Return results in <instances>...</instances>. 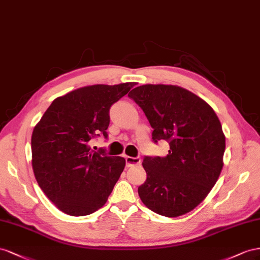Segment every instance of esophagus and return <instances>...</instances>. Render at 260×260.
Segmentation results:
<instances>
[{
  "mask_svg": "<svg viewBox=\"0 0 260 260\" xmlns=\"http://www.w3.org/2000/svg\"><path fill=\"white\" fill-rule=\"evenodd\" d=\"M125 161H126V166L133 167V166H138L142 160H140L139 157H126Z\"/></svg>",
  "mask_w": 260,
  "mask_h": 260,
  "instance_id": "esophagus-1",
  "label": "esophagus"
}]
</instances>
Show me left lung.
I'll return each instance as SVG.
<instances>
[{
    "mask_svg": "<svg viewBox=\"0 0 260 260\" xmlns=\"http://www.w3.org/2000/svg\"><path fill=\"white\" fill-rule=\"evenodd\" d=\"M128 97L149 121L152 140H167L166 157H146L142 202L174 218L191 211L209 194L223 167L225 137L217 114L198 95L172 85H143Z\"/></svg>",
    "mask_w": 260,
    "mask_h": 260,
    "instance_id": "obj_1",
    "label": "left lung"
}]
</instances>
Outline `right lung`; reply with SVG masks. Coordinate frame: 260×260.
Instances as JSON below:
<instances>
[{"mask_svg": "<svg viewBox=\"0 0 260 260\" xmlns=\"http://www.w3.org/2000/svg\"><path fill=\"white\" fill-rule=\"evenodd\" d=\"M136 83L93 85L56 98L31 136L32 169L40 188L58 209L87 216L107 203L125 167L122 157L92 150L89 142L108 138L110 108Z\"/></svg>", "mask_w": 260, "mask_h": 260, "instance_id": "1", "label": "right lung"}]
</instances>
